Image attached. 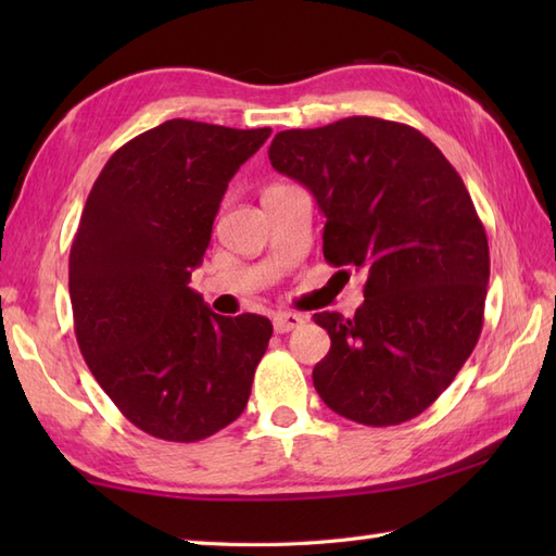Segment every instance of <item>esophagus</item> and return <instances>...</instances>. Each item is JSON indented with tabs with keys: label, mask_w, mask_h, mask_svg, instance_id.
Wrapping results in <instances>:
<instances>
[{
	"label": "esophagus",
	"mask_w": 556,
	"mask_h": 556,
	"mask_svg": "<svg viewBox=\"0 0 556 556\" xmlns=\"http://www.w3.org/2000/svg\"><path fill=\"white\" fill-rule=\"evenodd\" d=\"M305 323V317L296 313H279L275 315V332L277 334H287L291 329H299Z\"/></svg>",
	"instance_id": "esophagus-1"
}]
</instances>
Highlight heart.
Returning <instances> with one entry per match:
<instances>
[{
	"label": "heart",
	"mask_w": 556,
	"mask_h": 556,
	"mask_svg": "<svg viewBox=\"0 0 556 556\" xmlns=\"http://www.w3.org/2000/svg\"><path fill=\"white\" fill-rule=\"evenodd\" d=\"M275 188H277V186H275ZM267 191H269V188H267Z\"/></svg>",
	"instance_id": "heart-1"
}]
</instances>
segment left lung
Returning a JSON list of instances; mask_svg holds the SVG:
<instances>
[{
	"instance_id": "8db88e82",
	"label": "left lung",
	"mask_w": 556,
	"mask_h": 556,
	"mask_svg": "<svg viewBox=\"0 0 556 556\" xmlns=\"http://www.w3.org/2000/svg\"><path fill=\"white\" fill-rule=\"evenodd\" d=\"M269 162L315 195L329 263L368 277L356 315H313L332 339L317 394L372 428L420 416L473 353L485 313L490 248L464 181L430 138L375 116L281 131Z\"/></svg>"
}]
</instances>
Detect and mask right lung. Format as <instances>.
I'll list each match as a JSON object with an SVG mask.
<instances>
[{
    "label": "right lung",
    "instance_id": "1",
    "mask_svg": "<svg viewBox=\"0 0 556 556\" xmlns=\"http://www.w3.org/2000/svg\"><path fill=\"white\" fill-rule=\"evenodd\" d=\"M271 128L164 122L104 164L68 255L83 358L136 428L198 442L241 416L265 356L263 315L212 313L188 281L224 191Z\"/></svg>",
    "mask_w": 556,
    "mask_h": 556
}]
</instances>
